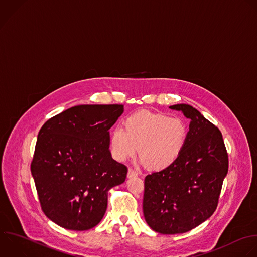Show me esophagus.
I'll return each mask as SVG.
<instances>
[{"instance_id": "esophagus-1", "label": "esophagus", "mask_w": 257, "mask_h": 257, "mask_svg": "<svg viewBox=\"0 0 257 257\" xmlns=\"http://www.w3.org/2000/svg\"><path fill=\"white\" fill-rule=\"evenodd\" d=\"M137 176H138V173L136 170H134L133 168H128V174H127L128 178H135Z\"/></svg>"}]
</instances>
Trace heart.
I'll return each mask as SVG.
<instances>
[{
	"mask_svg": "<svg viewBox=\"0 0 257 257\" xmlns=\"http://www.w3.org/2000/svg\"><path fill=\"white\" fill-rule=\"evenodd\" d=\"M123 127L110 133L113 156L125 161L138 149L141 162L153 172L172 166L187 145L189 129L181 118L139 111L127 117Z\"/></svg>",
	"mask_w": 257,
	"mask_h": 257,
	"instance_id": "1",
	"label": "heart"
}]
</instances>
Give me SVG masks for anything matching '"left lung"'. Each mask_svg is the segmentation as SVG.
I'll return each instance as SVG.
<instances>
[{
  "label": "left lung",
  "mask_w": 257,
  "mask_h": 257,
  "mask_svg": "<svg viewBox=\"0 0 257 257\" xmlns=\"http://www.w3.org/2000/svg\"><path fill=\"white\" fill-rule=\"evenodd\" d=\"M191 120L187 145L180 158L144 180L143 214L160 234L186 233L217 209L228 173V153L221 131L187 104L170 106Z\"/></svg>",
  "instance_id": "8db88e82"
}]
</instances>
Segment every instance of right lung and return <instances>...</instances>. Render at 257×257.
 Instances as JSON below:
<instances>
[{"label": "right lung", "mask_w": 257, "mask_h": 257, "mask_svg": "<svg viewBox=\"0 0 257 257\" xmlns=\"http://www.w3.org/2000/svg\"><path fill=\"white\" fill-rule=\"evenodd\" d=\"M123 105H79L41 127L31 162L41 209L58 226L89 230L103 219L108 192L126 180L127 167L109 150V129Z\"/></svg>", "instance_id": "1"}]
</instances>
